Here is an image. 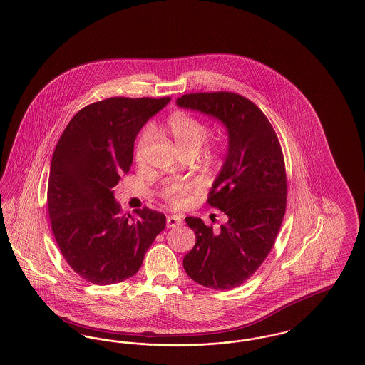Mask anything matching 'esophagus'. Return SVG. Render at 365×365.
I'll return each instance as SVG.
<instances>
[{
	"label": "esophagus",
	"mask_w": 365,
	"mask_h": 365,
	"mask_svg": "<svg viewBox=\"0 0 365 365\" xmlns=\"http://www.w3.org/2000/svg\"><path fill=\"white\" fill-rule=\"evenodd\" d=\"M182 225V219L176 215H171L167 217V227L168 228H174V227L180 226Z\"/></svg>",
	"instance_id": "34e87169"
}]
</instances>
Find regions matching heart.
Returning <instances> with one entry per match:
<instances>
[{"mask_svg": "<svg viewBox=\"0 0 365 365\" xmlns=\"http://www.w3.org/2000/svg\"><path fill=\"white\" fill-rule=\"evenodd\" d=\"M167 130L182 153L190 152V150L197 152L208 134V130L204 123L197 120L195 118L186 113L173 115L167 123ZM152 135L153 133L149 128H146L140 134L138 145L135 149V158L138 161H143V158L146 156V150L150 143ZM192 191H194L192 183H174L165 187V195L174 202L175 205H182L186 201V197Z\"/></svg>", "mask_w": 365, "mask_h": 365, "instance_id": "obj_1", "label": "heart"}]
</instances>
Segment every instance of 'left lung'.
<instances>
[{
  "label": "left lung",
  "mask_w": 365,
  "mask_h": 365,
  "mask_svg": "<svg viewBox=\"0 0 365 365\" xmlns=\"http://www.w3.org/2000/svg\"><path fill=\"white\" fill-rule=\"evenodd\" d=\"M176 105L226 128V157L208 204L226 213L227 223L213 231L202 219L186 217L195 245L185 256L183 268L198 284L228 290L250 278L274 246L286 209L283 155L271 123L240 94H185Z\"/></svg>",
  "instance_id": "1"
}]
</instances>
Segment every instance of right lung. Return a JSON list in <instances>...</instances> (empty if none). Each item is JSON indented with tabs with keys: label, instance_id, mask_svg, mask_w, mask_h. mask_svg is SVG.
<instances>
[{
	"label": "right lung",
	"instance_id": "obj_1",
	"mask_svg": "<svg viewBox=\"0 0 365 365\" xmlns=\"http://www.w3.org/2000/svg\"><path fill=\"white\" fill-rule=\"evenodd\" d=\"M170 101L113 97L87 105L57 142L49 217L61 255L87 282L106 286L134 277L165 227V216L152 209L122 215L113 187L131 168L140 128Z\"/></svg>",
	"mask_w": 365,
	"mask_h": 365
}]
</instances>
